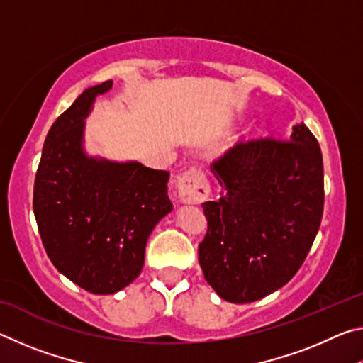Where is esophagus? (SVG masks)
I'll use <instances>...</instances> for the list:
<instances>
[{"label":"esophagus","mask_w":363,"mask_h":363,"mask_svg":"<svg viewBox=\"0 0 363 363\" xmlns=\"http://www.w3.org/2000/svg\"><path fill=\"white\" fill-rule=\"evenodd\" d=\"M177 196L184 205H200L210 196V184L200 169L192 168L177 179Z\"/></svg>","instance_id":"1"}]
</instances>
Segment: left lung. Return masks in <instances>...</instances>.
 I'll list each match as a JSON object with an SVG mask.
<instances>
[{
  "mask_svg": "<svg viewBox=\"0 0 363 363\" xmlns=\"http://www.w3.org/2000/svg\"><path fill=\"white\" fill-rule=\"evenodd\" d=\"M218 201H205L199 245L205 280L229 303H253L286 285L315 240L323 214L320 145L304 123L286 140L238 144L213 163Z\"/></svg>",
  "mask_w": 363,
  "mask_h": 363,
  "instance_id": "1",
  "label": "left lung"
}]
</instances>
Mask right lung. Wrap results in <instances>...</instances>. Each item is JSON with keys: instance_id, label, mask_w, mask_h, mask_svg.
I'll use <instances>...</instances> for the list:
<instances>
[{"instance_id": "obj_1", "label": "right lung", "mask_w": 363, "mask_h": 363, "mask_svg": "<svg viewBox=\"0 0 363 363\" xmlns=\"http://www.w3.org/2000/svg\"><path fill=\"white\" fill-rule=\"evenodd\" d=\"M113 82L91 86L49 130L33 189L43 245L83 290L113 294L138 277L155 225L173 210L168 171L113 162L84 149V120Z\"/></svg>"}]
</instances>
